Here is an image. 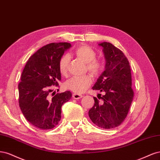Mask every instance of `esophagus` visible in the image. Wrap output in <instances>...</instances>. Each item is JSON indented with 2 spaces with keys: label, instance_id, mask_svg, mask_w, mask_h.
<instances>
[{
  "label": "esophagus",
  "instance_id": "1",
  "mask_svg": "<svg viewBox=\"0 0 160 160\" xmlns=\"http://www.w3.org/2000/svg\"><path fill=\"white\" fill-rule=\"evenodd\" d=\"M72 97L74 99H76V100H78V99H80L82 97V94H76V93H74L72 94Z\"/></svg>",
  "mask_w": 160,
  "mask_h": 160
}]
</instances>
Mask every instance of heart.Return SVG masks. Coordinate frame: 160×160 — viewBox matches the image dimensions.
Returning <instances> with one entry per match:
<instances>
[{"mask_svg": "<svg viewBox=\"0 0 160 160\" xmlns=\"http://www.w3.org/2000/svg\"><path fill=\"white\" fill-rule=\"evenodd\" d=\"M75 55L86 63L87 69L95 76H99L104 70V64L102 62L96 59V53L95 51L87 45H80L74 50ZM70 62L68 55H64L60 58L58 62L60 73L66 76L68 72V66ZM92 84V78L89 74L82 76L72 77L67 80L64 87L67 90L74 92L76 94H81L84 92Z\"/></svg>", "mask_w": 160, "mask_h": 160, "instance_id": "b5f03b06", "label": "heart"}]
</instances>
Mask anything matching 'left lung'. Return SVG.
I'll return each instance as SVG.
<instances>
[{"label": "left lung", "instance_id": "left-lung-1", "mask_svg": "<svg viewBox=\"0 0 160 160\" xmlns=\"http://www.w3.org/2000/svg\"><path fill=\"white\" fill-rule=\"evenodd\" d=\"M106 60L105 70L92 87L104 95L94 97V105L88 112L92 122L101 128L112 129L125 120L133 98L130 63L122 51L110 42L98 44Z\"/></svg>", "mask_w": 160, "mask_h": 160}]
</instances>
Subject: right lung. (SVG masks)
<instances>
[{
    "instance_id": "add662e5",
    "label": "right lung",
    "mask_w": 160,
    "mask_h": 160,
    "mask_svg": "<svg viewBox=\"0 0 160 160\" xmlns=\"http://www.w3.org/2000/svg\"><path fill=\"white\" fill-rule=\"evenodd\" d=\"M70 47L68 42L44 46L30 56L22 71L18 84L19 106L26 119L41 130L58 124L62 106L72 97L70 91L49 96L51 86H58L61 80L59 60Z\"/></svg>"
}]
</instances>
